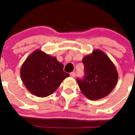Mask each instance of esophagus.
<instances>
[{"instance_id": "1", "label": "esophagus", "mask_w": 135, "mask_h": 135, "mask_svg": "<svg viewBox=\"0 0 135 135\" xmlns=\"http://www.w3.org/2000/svg\"><path fill=\"white\" fill-rule=\"evenodd\" d=\"M75 75V74L74 72H72V73H70V76L72 77H74Z\"/></svg>"}]
</instances>
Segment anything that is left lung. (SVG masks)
Masks as SVG:
<instances>
[{
    "label": "left lung",
    "mask_w": 135,
    "mask_h": 135,
    "mask_svg": "<svg viewBox=\"0 0 135 135\" xmlns=\"http://www.w3.org/2000/svg\"><path fill=\"white\" fill-rule=\"evenodd\" d=\"M84 79H77L83 95L90 100H98L108 96L117 84L119 75L110 58L97 49L84 57Z\"/></svg>",
    "instance_id": "left-lung-1"
}]
</instances>
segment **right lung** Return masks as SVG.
<instances>
[{
    "mask_svg": "<svg viewBox=\"0 0 135 135\" xmlns=\"http://www.w3.org/2000/svg\"><path fill=\"white\" fill-rule=\"evenodd\" d=\"M64 65L56 57L36 50L27 57L20 70L26 88L38 97L44 98L56 91L69 74L63 71Z\"/></svg>",
    "mask_w": 135,
    "mask_h": 135,
    "instance_id": "1",
    "label": "right lung"
}]
</instances>
